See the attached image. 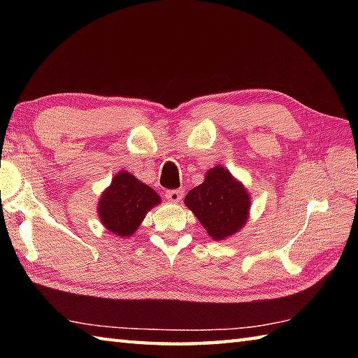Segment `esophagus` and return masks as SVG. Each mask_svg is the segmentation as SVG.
<instances>
[{
  "label": "esophagus",
  "mask_w": 358,
  "mask_h": 358,
  "mask_svg": "<svg viewBox=\"0 0 358 358\" xmlns=\"http://www.w3.org/2000/svg\"><path fill=\"white\" fill-rule=\"evenodd\" d=\"M181 196H183V191H181V189H175V191L166 192V199L172 203H178L181 200Z\"/></svg>",
  "instance_id": "esophagus-1"
}]
</instances>
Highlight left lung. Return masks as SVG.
I'll use <instances>...</instances> for the list:
<instances>
[{
    "label": "left lung",
    "mask_w": 358,
    "mask_h": 358,
    "mask_svg": "<svg viewBox=\"0 0 358 358\" xmlns=\"http://www.w3.org/2000/svg\"><path fill=\"white\" fill-rule=\"evenodd\" d=\"M185 204L212 238L223 240L245 224L250 199L229 171L217 166L206 173L204 183L187 192Z\"/></svg>",
    "instance_id": "obj_1"
}]
</instances>
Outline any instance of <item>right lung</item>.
<instances>
[{
	"label": "right lung",
	"mask_w": 358,
	"mask_h": 358,
	"mask_svg": "<svg viewBox=\"0 0 358 358\" xmlns=\"http://www.w3.org/2000/svg\"><path fill=\"white\" fill-rule=\"evenodd\" d=\"M158 203L159 195L154 189L123 171L113 177L110 187L101 195L98 215L106 229L129 237L138 229L148 210Z\"/></svg>",
	"instance_id": "right-lung-1"
}]
</instances>
